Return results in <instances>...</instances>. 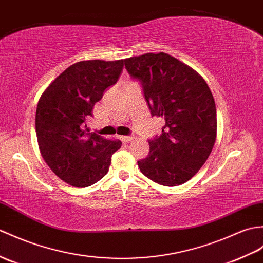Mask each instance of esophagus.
Returning a JSON list of instances; mask_svg holds the SVG:
<instances>
[{
	"label": "esophagus",
	"mask_w": 263,
	"mask_h": 263,
	"mask_svg": "<svg viewBox=\"0 0 263 263\" xmlns=\"http://www.w3.org/2000/svg\"><path fill=\"white\" fill-rule=\"evenodd\" d=\"M121 140H122V141H123V142L127 143V142L132 141V140H133V137H122V138H121Z\"/></svg>",
	"instance_id": "34e87169"
}]
</instances>
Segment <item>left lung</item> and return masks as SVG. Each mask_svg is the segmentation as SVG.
<instances>
[{"label":"left lung","mask_w":263,"mask_h":263,"mask_svg":"<svg viewBox=\"0 0 263 263\" xmlns=\"http://www.w3.org/2000/svg\"><path fill=\"white\" fill-rule=\"evenodd\" d=\"M129 75L142 85L152 117L164 121L160 137L138 161L141 173L163 186L192 178L211 155L216 140V106L204 78L168 53L124 59Z\"/></svg>","instance_id":"1"}]
</instances>
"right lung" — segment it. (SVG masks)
<instances>
[{"label": "right lung", "mask_w": 263, "mask_h": 263, "mask_svg": "<svg viewBox=\"0 0 263 263\" xmlns=\"http://www.w3.org/2000/svg\"><path fill=\"white\" fill-rule=\"evenodd\" d=\"M124 60H84L69 66L42 93L35 113L41 156L60 179L83 188L102 179L119 140L88 133L93 107L123 70Z\"/></svg>", "instance_id": "add662e5"}]
</instances>
